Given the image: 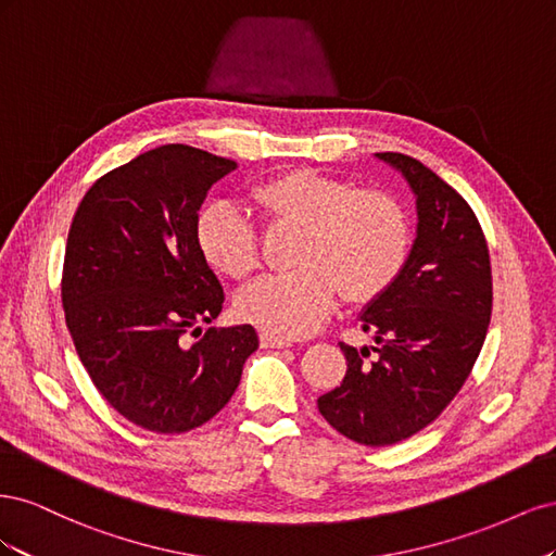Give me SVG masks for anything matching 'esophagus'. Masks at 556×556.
<instances>
[{"instance_id":"1","label":"esophagus","mask_w":556,"mask_h":556,"mask_svg":"<svg viewBox=\"0 0 556 556\" xmlns=\"http://www.w3.org/2000/svg\"><path fill=\"white\" fill-rule=\"evenodd\" d=\"M260 343H262V348H290L292 345L290 339H282V336H276L271 331H262Z\"/></svg>"}]
</instances>
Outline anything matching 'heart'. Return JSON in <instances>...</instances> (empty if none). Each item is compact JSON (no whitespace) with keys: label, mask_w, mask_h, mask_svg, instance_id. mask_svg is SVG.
Segmentation results:
<instances>
[{"label":"heart","mask_w":556,"mask_h":556,"mask_svg":"<svg viewBox=\"0 0 556 556\" xmlns=\"http://www.w3.org/2000/svg\"><path fill=\"white\" fill-rule=\"evenodd\" d=\"M271 223L301 227L290 274L257 280L241 292L245 323L282 339L315 331L333 308V294L352 304L371 301L399 278L410 250L408 217L390 192L359 188L315 169H290L252 190ZM201 255L231 280H245L260 264L257 231L233 206L199 215Z\"/></svg>","instance_id":"1"}]
</instances>
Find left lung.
I'll return each instance as SVG.
<instances>
[{
    "label": "left lung",
    "instance_id": "1",
    "mask_svg": "<svg viewBox=\"0 0 556 556\" xmlns=\"http://www.w3.org/2000/svg\"><path fill=\"white\" fill-rule=\"evenodd\" d=\"M417 197V237L399 278L359 315L376 345L341 343V387L317 399L327 422L368 447L429 427L470 376L492 317V266L466 199L408 155L378 153Z\"/></svg>",
    "mask_w": 556,
    "mask_h": 556
}]
</instances>
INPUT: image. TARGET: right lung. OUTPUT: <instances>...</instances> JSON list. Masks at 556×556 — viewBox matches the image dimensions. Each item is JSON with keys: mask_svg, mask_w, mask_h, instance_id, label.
Returning <instances> with one entry per match:
<instances>
[{"mask_svg": "<svg viewBox=\"0 0 556 556\" xmlns=\"http://www.w3.org/2000/svg\"><path fill=\"white\" fill-rule=\"evenodd\" d=\"M233 169L192 146L148 150L94 180L72 220L66 327L99 394L141 429L208 422L260 345L250 325L201 329L220 315L225 292L197 243L199 208Z\"/></svg>", "mask_w": 556, "mask_h": 556, "instance_id": "obj_1", "label": "right lung"}]
</instances>
